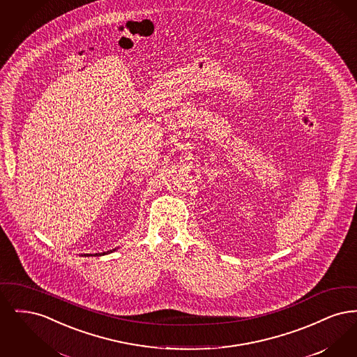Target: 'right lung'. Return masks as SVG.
Wrapping results in <instances>:
<instances>
[{
	"mask_svg": "<svg viewBox=\"0 0 357 357\" xmlns=\"http://www.w3.org/2000/svg\"><path fill=\"white\" fill-rule=\"evenodd\" d=\"M107 253H112V250H109V252H107ZM107 253H105V252H104V253H96V255H107Z\"/></svg>",
	"mask_w": 357,
	"mask_h": 357,
	"instance_id": "right-lung-1",
	"label": "right lung"
}]
</instances>
